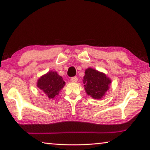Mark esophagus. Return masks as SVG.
<instances>
[{"instance_id":"1","label":"esophagus","mask_w":150,"mask_h":150,"mask_svg":"<svg viewBox=\"0 0 150 150\" xmlns=\"http://www.w3.org/2000/svg\"><path fill=\"white\" fill-rule=\"evenodd\" d=\"M77 80H78V79H77V77H72L71 79V81L72 82H73V83H76L77 81Z\"/></svg>"}]
</instances>
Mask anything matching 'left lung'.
<instances>
[{
    "label": "left lung",
    "instance_id": "obj_1",
    "mask_svg": "<svg viewBox=\"0 0 150 150\" xmlns=\"http://www.w3.org/2000/svg\"><path fill=\"white\" fill-rule=\"evenodd\" d=\"M83 82L88 96L93 99H101L110 87L111 80L104 73L89 67L85 71Z\"/></svg>",
    "mask_w": 150,
    "mask_h": 150
}]
</instances>
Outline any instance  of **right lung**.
Segmentation results:
<instances>
[{"label":"right lung","instance_id":"add662e5","mask_svg":"<svg viewBox=\"0 0 150 150\" xmlns=\"http://www.w3.org/2000/svg\"><path fill=\"white\" fill-rule=\"evenodd\" d=\"M65 85V82L62 77L58 75L56 71H53L42 75L37 82V87L50 99L57 96Z\"/></svg>","mask_w":150,"mask_h":150}]
</instances>
